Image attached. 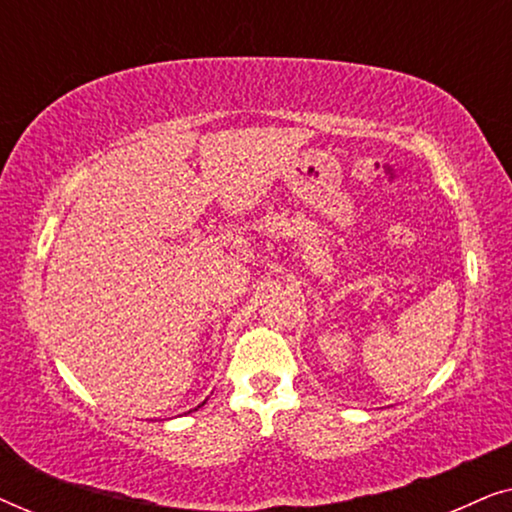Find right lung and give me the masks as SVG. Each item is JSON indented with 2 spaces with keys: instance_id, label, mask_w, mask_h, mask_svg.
<instances>
[{
  "instance_id": "right-lung-1",
  "label": "right lung",
  "mask_w": 512,
  "mask_h": 512,
  "mask_svg": "<svg viewBox=\"0 0 512 512\" xmlns=\"http://www.w3.org/2000/svg\"><path fill=\"white\" fill-rule=\"evenodd\" d=\"M198 408H200V405H198Z\"/></svg>"
}]
</instances>
